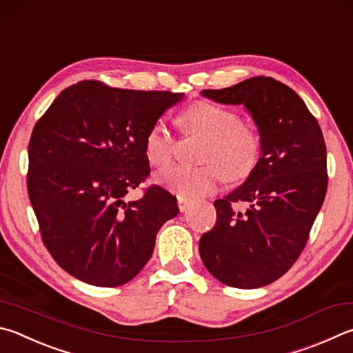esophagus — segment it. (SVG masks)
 Listing matches in <instances>:
<instances>
[{
	"label": "esophagus",
	"mask_w": 353,
	"mask_h": 353,
	"mask_svg": "<svg viewBox=\"0 0 353 353\" xmlns=\"http://www.w3.org/2000/svg\"><path fill=\"white\" fill-rule=\"evenodd\" d=\"M193 205H194V201H190V199H185V197H179V208H181L182 213H187Z\"/></svg>",
	"instance_id": "1"
}]
</instances>
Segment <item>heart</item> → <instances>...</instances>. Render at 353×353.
<instances>
[{
    "mask_svg": "<svg viewBox=\"0 0 353 353\" xmlns=\"http://www.w3.org/2000/svg\"><path fill=\"white\" fill-rule=\"evenodd\" d=\"M183 123L208 137L201 166L174 165L159 172V182L185 199L207 196L227 179L239 182L258 168L262 157L259 132L243 125L241 115L211 101H196L182 115ZM146 159L156 166H165L174 156L176 142L165 121L160 119L145 134Z\"/></svg>",
    "mask_w": 353,
    "mask_h": 353,
    "instance_id": "heart-1",
    "label": "heart"
}]
</instances>
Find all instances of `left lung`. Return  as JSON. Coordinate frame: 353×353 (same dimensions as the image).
<instances>
[{"label": "left lung", "mask_w": 353, "mask_h": 353, "mask_svg": "<svg viewBox=\"0 0 353 353\" xmlns=\"http://www.w3.org/2000/svg\"><path fill=\"white\" fill-rule=\"evenodd\" d=\"M202 95L252 112L262 157L243 185L214 201L216 225L202 234L199 253L222 284L268 285L298 261L324 202L329 176L323 131L303 99L272 77L203 89Z\"/></svg>", "instance_id": "obj_1"}]
</instances>
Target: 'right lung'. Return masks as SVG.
I'll return each mask as SVG.
<instances>
[{
	"instance_id": "add662e5",
	"label": "right lung",
	"mask_w": 353,
	"mask_h": 353,
	"mask_svg": "<svg viewBox=\"0 0 353 353\" xmlns=\"http://www.w3.org/2000/svg\"><path fill=\"white\" fill-rule=\"evenodd\" d=\"M183 99L83 80L63 89L29 140L28 193L41 241L74 278L97 287L131 281L150 261L156 234L177 216V199L145 183L148 128Z\"/></svg>"
}]
</instances>
